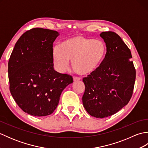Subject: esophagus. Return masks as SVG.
Here are the masks:
<instances>
[{"label":"esophagus","instance_id":"1","mask_svg":"<svg viewBox=\"0 0 148 148\" xmlns=\"http://www.w3.org/2000/svg\"><path fill=\"white\" fill-rule=\"evenodd\" d=\"M73 80H74V81H79V80H80V78H79V77H78L74 76V77H73Z\"/></svg>","mask_w":148,"mask_h":148}]
</instances>
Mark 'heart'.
Masks as SVG:
<instances>
[{
    "label": "heart",
    "instance_id": "heart-1",
    "mask_svg": "<svg viewBox=\"0 0 148 148\" xmlns=\"http://www.w3.org/2000/svg\"><path fill=\"white\" fill-rule=\"evenodd\" d=\"M107 51L106 45L102 40L78 34L63 40L59 48L53 49V59L59 72L67 70L69 60H71L72 67L76 73L88 76L101 66Z\"/></svg>",
    "mask_w": 148,
    "mask_h": 148
}]
</instances>
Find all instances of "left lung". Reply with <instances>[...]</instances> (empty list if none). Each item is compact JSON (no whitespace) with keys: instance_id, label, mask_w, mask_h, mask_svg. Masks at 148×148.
I'll return each mask as SVG.
<instances>
[{"instance_id":"1","label":"left lung","mask_w":148,"mask_h":148,"mask_svg":"<svg viewBox=\"0 0 148 148\" xmlns=\"http://www.w3.org/2000/svg\"><path fill=\"white\" fill-rule=\"evenodd\" d=\"M100 36L108 51L98 70L83 79L85 91L82 100L89 114L103 118L115 114L130 101L136 72L130 50L117 34L108 31Z\"/></svg>"}]
</instances>
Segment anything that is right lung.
Wrapping results in <instances>:
<instances>
[{
  "label": "right lung",
  "mask_w": 148,
  "mask_h": 148,
  "mask_svg": "<svg viewBox=\"0 0 148 148\" xmlns=\"http://www.w3.org/2000/svg\"><path fill=\"white\" fill-rule=\"evenodd\" d=\"M59 33L42 28L27 31L16 43L8 62L9 90L18 106L30 115L51 114L73 78L53 68V43Z\"/></svg>",
  "instance_id": "add662e5"
}]
</instances>
